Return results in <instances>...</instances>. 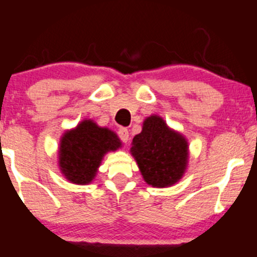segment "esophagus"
<instances>
[{"label": "esophagus", "mask_w": 257, "mask_h": 257, "mask_svg": "<svg viewBox=\"0 0 257 257\" xmlns=\"http://www.w3.org/2000/svg\"><path fill=\"white\" fill-rule=\"evenodd\" d=\"M118 135H119L120 140H122L123 143H128V140H129V132H128V129L120 128L119 131H118Z\"/></svg>", "instance_id": "34e87169"}]
</instances>
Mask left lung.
<instances>
[{"mask_svg": "<svg viewBox=\"0 0 257 257\" xmlns=\"http://www.w3.org/2000/svg\"><path fill=\"white\" fill-rule=\"evenodd\" d=\"M131 153L146 184L157 188L179 182L190 157L187 139L158 114L144 120L143 131L133 139Z\"/></svg>", "mask_w": 257, "mask_h": 257, "instance_id": "left-lung-1", "label": "left lung"}]
</instances>
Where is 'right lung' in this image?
Listing matches in <instances>:
<instances>
[{
	"label": "right lung",
	"mask_w": 257,
	"mask_h": 257,
	"mask_svg": "<svg viewBox=\"0 0 257 257\" xmlns=\"http://www.w3.org/2000/svg\"><path fill=\"white\" fill-rule=\"evenodd\" d=\"M120 147L122 141L116 133L99 126L93 119H83L60 139L59 169L71 184L88 185L96 176L106 153Z\"/></svg>",
	"instance_id": "1"
}]
</instances>
